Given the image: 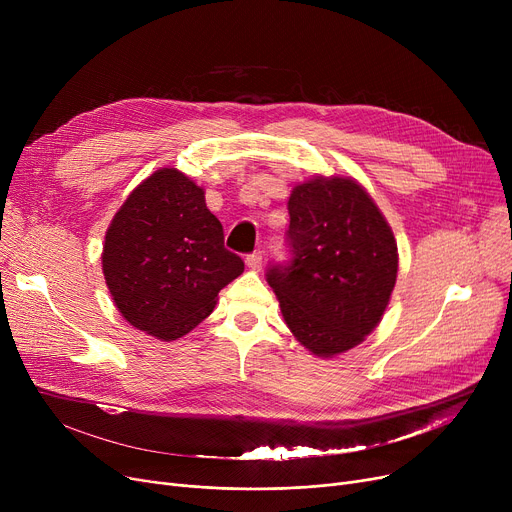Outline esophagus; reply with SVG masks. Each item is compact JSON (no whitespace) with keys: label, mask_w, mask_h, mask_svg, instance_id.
I'll return each mask as SVG.
<instances>
[{"label":"esophagus","mask_w":512,"mask_h":512,"mask_svg":"<svg viewBox=\"0 0 512 512\" xmlns=\"http://www.w3.org/2000/svg\"><path fill=\"white\" fill-rule=\"evenodd\" d=\"M261 263H263L261 251H253L247 255V265L251 267V270H261Z\"/></svg>","instance_id":"1"}]
</instances>
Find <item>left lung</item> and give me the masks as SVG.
<instances>
[{
  "label": "left lung",
  "mask_w": 512,
  "mask_h": 512,
  "mask_svg": "<svg viewBox=\"0 0 512 512\" xmlns=\"http://www.w3.org/2000/svg\"><path fill=\"white\" fill-rule=\"evenodd\" d=\"M290 259L267 267L286 326L317 357L363 342L396 284L394 234L351 178H315L292 188Z\"/></svg>",
  "instance_id": "obj_1"
}]
</instances>
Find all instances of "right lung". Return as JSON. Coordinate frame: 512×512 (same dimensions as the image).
Instances as JSON below:
<instances>
[{
  "mask_svg": "<svg viewBox=\"0 0 512 512\" xmlns=\"http://www.w3.org/2000/svg\"><path fill=\"white\" fill-rule=\"evenodd\" d=\"M103 276L128 324L159 340L191 332L245 270L191 178L164 168L128 195L107 228Z\"/></svg>",
  "mask_w": 512,
  "mask_h": 512,
  "instance_id": "obj_1",
  "label": "right lung"
}]
</instances>
